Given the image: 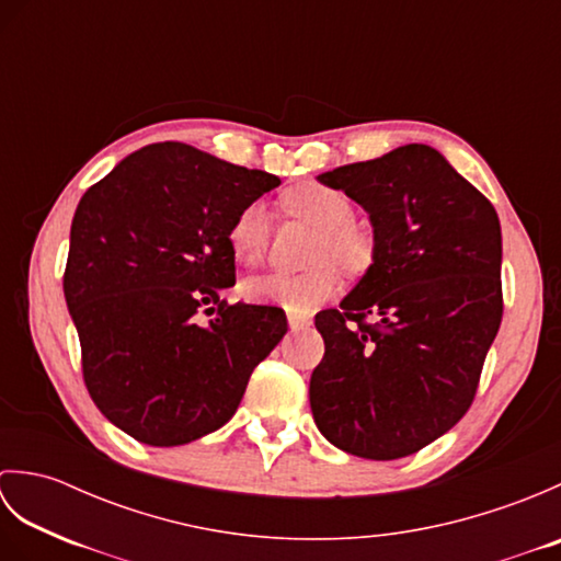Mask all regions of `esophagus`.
<instances>
[{
    "label": "esophagus",
    "mask_w": 561,
    "mask_h": 561,
    "mask_svg": "<svg viewBox=\"0 0 561 561\" xmlns=\"http://www.w3.org/2000/svg\"><path fill=\"white\" fill-rule=\"evenodd\" d=\"M287 320H289V328H291L294 332H296V330H304V328L311 325V323H308L306 318H299V316H289Z\"/></svg>",
    "instance_id": "34e87169"
}]
</instances>
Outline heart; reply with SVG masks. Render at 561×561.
<instances>
[{
    "label": "heart",
    "instance_id": "1",
    "mask_svg": "<svg viewBox=\"0 0 561 561\" xmlns=\"http://www.w3.org/2000/svg\"><path fill=\"white\" fill-rule=\"evenodd\" d=\"M294 214L316 224L320 236L313 245V262L320 265L306 272H265L243 282V296L250 301L279 306L294 316H306L332 299L342 287L340 272L364 270L374 257L371 236L354 224L352 199L337 187L323 183H301L287 193ZM272 233V211L265 199H253L236 211L229 226V245L236 260L257 265L265 257Z\"/></svg>",
    "mask_w": 561,
    "mask_h": 561
}]
</instances>
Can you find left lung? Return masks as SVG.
Masks as SVG:
<instances>
[{
  "mask_svg": "<svg viewBox=\"0 0 561 561\" xmlns=\"http://www.w3.org/2000/svg\"><path fill=\"white\" fill-rule=\"evenodd\" d=\"M318 181L368 211L374 262L340 308L316 316L325 356L308 390L313 420L352 456L404 458L456 426L478 392L504 313L502 226L426 145Z\"/></svg>",
  "mask_w": 561,
  "mask_h": 561,
  "instance_id": "8db88e82",
  "label": "left lung"
}]
</instances>
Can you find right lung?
Returning a JSON list of instances; mask_svg holds the SVG:
<instances>
[{
    "label": "right lung",
    "mask_w": 561,
    "mask_h": 561,
    "mask_svg": "<svg viewBox=\"0 0 561 561\" xmlns=\"http://www.w3.org/2000/svg\"><path fill=\"white\" fill-rule=\"evenodd\" d=\"M277 185L272 173L161 141L83 193L65 270L83 383L105 420L141 444L217 432L287 332L282 308L219 296L236 284L231 219Z\"/></svg>",
    "instance_id": "1"
}]
</instances>
